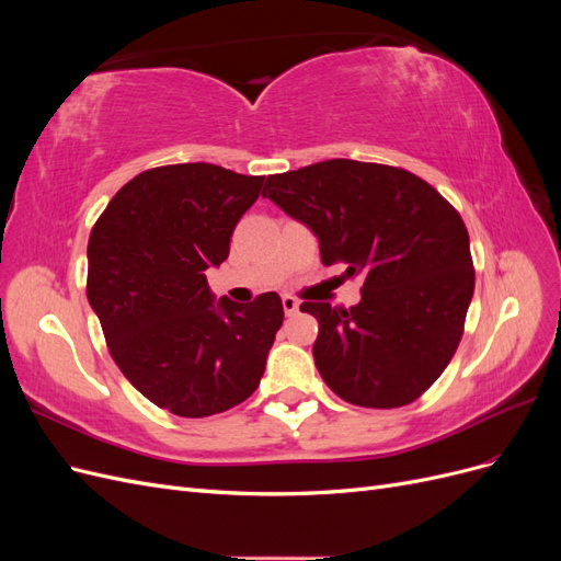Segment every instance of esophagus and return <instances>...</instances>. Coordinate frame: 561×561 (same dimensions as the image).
<instances>
[{
	"mask_svg": "<svg viewBox=\"0 0 561 561\" xmlns=\"http://www.w3.org/2000/svg\"><path fill=\"white\" fill-rule=\"evenodd\" d=\"M283 311L285 316H295L299 311V301L290 295H283Z\"/></svg>",
	"mask_w": 561,
	"mask_h": 561,
	"instance_id": "obj_1",
	"label": "esophagus"
}]
</instances>
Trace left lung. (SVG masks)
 <instances>
[{"label":"left lung","instance_id":"obj_1","mask_svg":"<svg viewBox=\"0 0 561 561\" xmlns=\"http://www.w3.org/2000/svg\"><path fill=\"white\" fill-rule=\"evenodd\" d=\"M264 191L318 236L322 264L363 276L351 309L301 304L322 381L371 410L421 398L454 358L474 290L461 215L404 168L351 159L268 175Z\"/></svg>","mask_w":561,"mask_h":561}]
</instances>
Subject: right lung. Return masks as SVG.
I'll list each match as a JSON object with an SVG mask.
<instances>
[{
  "mask_svg": "<svg viewBox=\"0 0 561 561\" xmlns=\"http://www.w3.org/2000/svg\"><path fill=\"white\" fill-rule=\"evenodd\" d=\"M262 175L213 163L159 165L107 203L89 239L87 295L124 377L171 414L201 419L248 400L283 325V304L215 297L206 271L229 257L233 227Z\"/></svg>",
  "mask_w": 561,
  "mask_h": 561,
  "instance_id": "1",
  "label": "right lung"
}]
</instances>
